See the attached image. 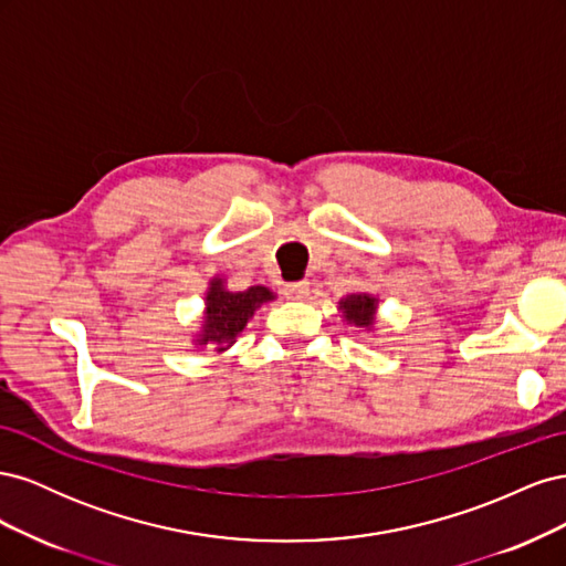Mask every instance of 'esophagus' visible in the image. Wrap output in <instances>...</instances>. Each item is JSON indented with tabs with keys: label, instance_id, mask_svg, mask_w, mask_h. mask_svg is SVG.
<instances>
[{
	"label": "esophagus",
	"instance_id": "esophagus-1",
	"mask_svg": "<svg viewBox=\"0 0 566 566\" xmlns=\"http://www.w3.org/2000/svg\"><path fill=\"white\" fill-rule=\"evenodd\" d=\"M306 293H310V283H306V281H297V283L285 285V295L290 300H302V297H306Z\"/></svg>",
	"mask_w": 566,
	"mask_h": 566
}]
</instances>
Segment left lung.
<instances>
[{
  "label": "left lung",
  "instance_id": "1",
  "mask_svg": "<svg viewBox=\"0 0 566 566\" xmlns=\"http://www.w3.org/2000/svg\"><path fill=\"white\" fill-rule=\"evenodd\" d=\"M339 310H342V316H345L349 323L358 325V328H373L378 300L370 295H349L347 300L339 302Z\"/></svg>",
  "mask_w": 566,
  "mask_h": 566
}]
</instances>
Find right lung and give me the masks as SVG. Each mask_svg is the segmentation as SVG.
<instances>
[{"label":"right lung","mask_w":566,"mask_h":566,"mask_svg":"<svg viewBox=\"0 0 566 566\" xmlns=\"http://www.w3.org/2000/svg\"><path fill=\"white\" fill-rule=\"evenodd\" d=\"M273 293L269 287L254 285L243 293H231L224 281L214 279L205 297V325L198 337V345H210L217 352H224L235 342V335L245 328L248 318L256 306L271 302Z\"/></svg>","instance_id":"obj_1"}]
</instances>
